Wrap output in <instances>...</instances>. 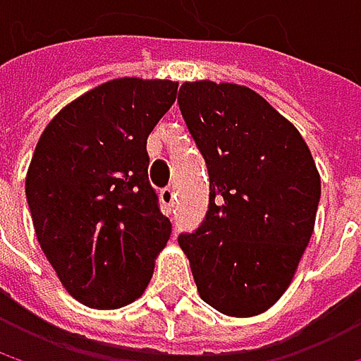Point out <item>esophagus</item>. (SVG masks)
I'll return each mask as SVG.
<instances>
[{
    "label": "esophagus",
    "instance_id": "esophagus-1",
    "mask_svg": "<svg viewBox=\"0 0 361 361\" xmlns=\"http://www.w3.org/2000/svg\"><path fill=\"white\" fill-rule=\"evenodd\" d=\"M161 204H163V209H165L167 213L173 209V204H176V190H173V188L161 190Z\"/></svg>",
    "mask_w": 361,
    "mask_h": 361
}]
</instances>
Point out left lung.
<instances>
[{"instance_id": "obj_1", "label": "left lung", "mask_w": 361, "mask_h": 361, "mask_svg": "<svg viewBox=\"0 0 361 361\" xmlns=\"http://www.w3.org/2000/svg\"><path fill=\"white\" fill-rule=\"evenodd\" d=\"M178 102L211 185L202 226L178 243L204 303L259 316L284 295L314 234L316 161L299 129L251 87L185 81Z\"/></svg>"}]
</instances>
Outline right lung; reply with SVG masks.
Returning a JSON list of instances; mask_svg holds the SVG:
<instances>
[{
	"label": "right lung",
	"instance_id": "obj_1",
	"mask_svg": "<svg viewBox=\"0 0 361 361\" xmlns=\"http://www.w3.org/2000/svg\"><path fill=\"white\" fill-rule=\"evenodd\" d=\"M178 81L123 77L60 110L37 142L25 192L41 251L62 286L94 310L146 290L171 221L148 181L146 140Z\"/></svg>",
	"mask_w": 361,
	"mask_h": 361
}]
</instances>
